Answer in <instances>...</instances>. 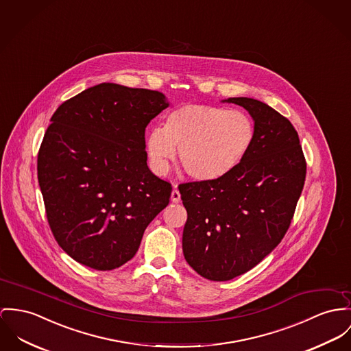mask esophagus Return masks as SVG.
I'll return each mask as SVG.
<instances>
[{
    "label": "esophagus",
    "mask_w": 351,
    "mask_h": 351,
    "mask_svg": "<svg viewBox=\"0 0 351 351\" xmlns=\"http://www.w3.org/2000/svg\"><path fill=\"white\" fill-rule=\"evenodd\" d=\"M171 200H172L173 203H179V202H180V192L176 189V187L173 189L172 193H171Z\"/></svg>",
    "instance_id": "34e87169"
}]
</instances>
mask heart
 Instances as JSON below:
<instances>
[{
    "mask_svg": "<svg viewBox=\"0 0 351 351\" xmlns=\"http://www.w3.org/2000/svg\"><path fill=\"white\" fill-rule=\"evenodd\" d=\"M255 137L252 119L243 110L204 104H184L165 114L162 127L145 135V152L152 171L165 175L175 155L197 182H213L235 171Z\"/></svg>",
    "mask_w": 351,
    "mask_h": 351,
    "instance_id": "b5f03b06",
    "label": "heart"
}]
</instances>
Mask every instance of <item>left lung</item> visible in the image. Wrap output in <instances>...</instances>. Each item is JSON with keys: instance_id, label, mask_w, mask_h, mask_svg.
<instances>
[{"instance_id": "8db88e82", "label": "left lung", "mask_w": 351, "mask_h": 351, "mask_svg": "<svg viewBox=\"0 0 351 351\" xmlns=\"http://www.w3.org/2000/svg\"><path fill=\"white\" fill-rule=\"evenodd\" d=\"M255 125L241 165L213 182L179 186L187 221L183 252L206 279L223 282L255 267L283 239L306 179V160L293 124L267 104L230 97Z\"/></svg>"}]
</instances>
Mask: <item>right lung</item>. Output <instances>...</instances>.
I'll list each match as a JSON object with an SVG mask.
<instances>
[{
	"label": "right lung",
	"instance_id": "obj_1",
	"mask_svg": "<svg viewBox=\"0 0 351 351\" xmlns=\"http://www.w3.org/2000/svg\"><path fill=\"white\" fill-rule=\"evenodd\" d=\"M169 103L162 92L103 82L54 112L37 158L38 184L58 245L95 270L135 256L172 187L147 165L145 128Z\"/></svg>",
	"mask_w": 351,
	"mask_h": 351
}]
</instances>
